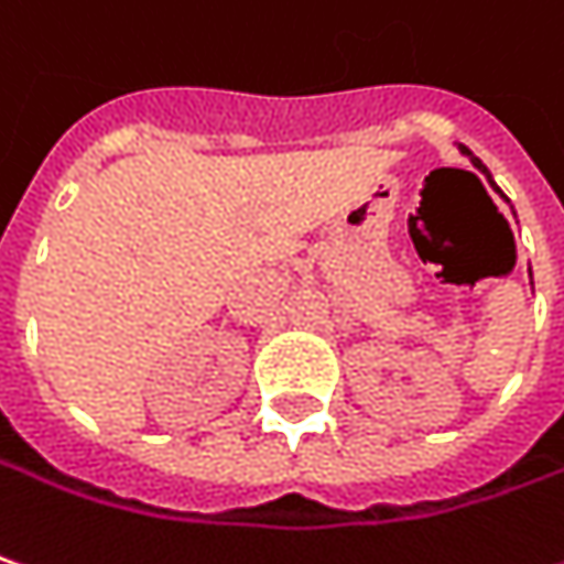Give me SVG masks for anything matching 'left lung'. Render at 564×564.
<instances>
[{"instance_id":"obj_1","label":"left lung","mask_w":564,"mask_h":564,"mask_svg":"<svg viewBox=\"0 0 564 564\" xmlns=\"http://www.w3.org/2000/svg\"><path fill=\"white\" fill-rule=\"evenodd\" d=\"M463 153H465V156H468V160H471V163H475V166H478V170H481V173H485V176H488L485 163H481L478 156H471V150H465V147H463ZM488 182H491V176H488ZM491 185H495V182H491ZM495 192H498V195H501V198H503V192H501V188H498V185H495Z\"/></svg>"}]
</instances>
